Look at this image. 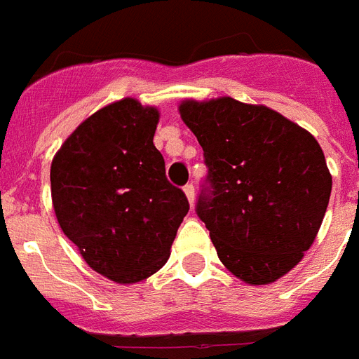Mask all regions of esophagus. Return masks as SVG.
Listing matches in <instances>:
<instances>
[{
    "instance_id": "esophagus-1",
    "label": "esophagus",
    "mask_w": 359,
    "mask_h": 359,
    "mask_svg": "<svg viewBox=\"0 0 359 359\" xmlns=\"http://www.w3.org/2000/svg\"><path fill=\"white\" fill-rule=\"evenodd\" d=\"M183 193H185V196H187L189 203L193 205V203H194V185H193V183H187V185L183 187Z\"/></svg>"
}]
</instances>
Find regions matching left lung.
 I'll return each mask as SVG.
<instances>
[{
  "mask_svg": "<svg viewBox=\"0 0 359 359\" xmlns=\"http://www.w3.org/2000/svg\"><path fill=\"white\" fill-rule=\"evenodd\" d=\"M209 194L198 200L219 259L248 285H266L302 261L325 219L332 174L317 139L266 105L222 96L183 100Z\"/></svg>",
  "mask_w": 359,
  "mask_h": 359,
  "instance_id": "1",
  "label": "left lung"
}]
</instances>
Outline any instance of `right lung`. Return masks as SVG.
<instances>
[{
    "label": "right lung",
    "mask_w": 359,
    "mask_h": 359,
    "mask_svg": "<svg viewBox=\"0 0 359 359\" xmlns=\"http://www.w3.org/2000/svg\"><path fill=\"white\" fill-rule=\"evenodd\" d=\"M159 109L122 98L90 114L51 161V202L62 233L87 265L122 285L170 257L189 211L154 146Z\"/></svg>",
    "instance_id": "obj_1"
}]
</instances>
